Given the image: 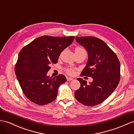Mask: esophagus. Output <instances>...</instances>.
I'll list each match as a JSON object with an SVG mask.
<instances>
[{
	"label": "esophagus",
	"instance_id": "1",
	"mask_svg": "<svg viewBox=\"0 0 134 134\" xmlns=\"http://www.w3.org/2000/svg\"><path fill=\"white\" fill-rule=\"evenodd\" d=\"M73 80V79L72 78V77H67V81H71V80Z\"/></svg>",
	"mask_w": 134,
	"mask_h": 134
}]
</instances>
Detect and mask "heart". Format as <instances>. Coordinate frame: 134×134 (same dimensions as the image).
I'll use <instances>...</instances> for the list:
<instances>
[{
    "label": "heart",
    "instance_id": "b5f03b06",
    "mask_svg": "<svg viewBox=\"0 0 134 134\" xmlns=\"http://www.w3.org/2000/svg\"><path fill=\"white\" fill-rule=\"evenodd\" d=\"M80 50H84L79 47H77L75 49V51H80ZM64 71L67 74L70 75H72L75 74V69L72 67H66L64 68Z\"/></svg>",
    "mask_w": 134,
    "mask_h": 134
}]
</instances>
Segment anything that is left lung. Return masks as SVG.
Returning a JSON list of instances; mask_svg holds the SVG:
<instances>
[{
	"mask_svg": "<svg viewBox=\"0 0 134 134\" xmlns=\"http://www.w3.org/2000/svg\"><path fill=\"white\" fill-rule=\"evenodd\" d=\"M76 41L88 51L87 66L81 76L93 78V81L77 78L80 87L75 97L81 104L93 106L100 104L111 94L120 80V62L115 53L102 40L97 37H76Z\"/></svg>",
	"mask_w": 134,
	"mask_h": 134,
	"instance_id": "obj_1",
	"label": "left lung"
}]
</instances>
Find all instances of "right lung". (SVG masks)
I'll use <instances>...</instances> for the list:
<instances>
[{"instance_id": "obj_1", "label": "right lung", "mask_w": 134, "mask_h": 134, "mask_svg": "<svg viewBox=\"0 0 134 134\" xmlns=\"http://www.w3.org/2000/svg\"><path fill=\"white\" fill-rule=\"evenodd\" d=\"M74 38V36H43L20 50L15 71L24 94L30 101L43 105L55 100L58 88L67 81L66 77L62 74L49 77L47 72Z\"/></svg>"}]
</instances>
